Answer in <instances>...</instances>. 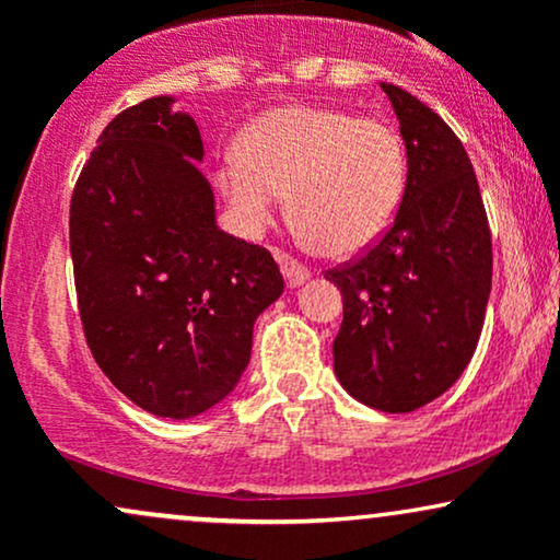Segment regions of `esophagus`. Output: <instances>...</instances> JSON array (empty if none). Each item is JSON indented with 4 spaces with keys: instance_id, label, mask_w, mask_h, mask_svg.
Masks as SVG:
<instances>
[{
    "instance_id": "1",
    "label": "esophagus",
    "mask_w": 560,
    "mask_h": 560,
    "mask_svg": "<svg viewBox=\"0 0 560 560\" xmlns=\"http://www.w3.org/2000/svg\"><path fill=\"white\" fill-rule=\"evenodd\" d=\"M273 255H276V262H279V266H281V273H284V279H287L289 287H300V284H305L307 279H311V271H307V268L302 266V262L294 260L292 255L279 253V249H276Z\"/></svg>"
}]
</instances>
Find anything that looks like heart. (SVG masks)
Listing matches in <instances>:
<instances>
[{
    "instance_id": "b5f03b06",
    "label": "heart",
    "mask_w": 560,
    "mask_h": 560,
    "mask_svg": "<svg viewBox=\"0 0 560 560\" xmlns=\"http://www.w3.org/2000/svg\"><path fill=\"white\" fill-rule=\"evenodd\" d=\"M218 189L247 234H260L289 195L302 236L350 258L387 234L402 205L408 155L387 120L337 107L287 105L258 115L223 158Z\"/></svg>"
}]
</instances>
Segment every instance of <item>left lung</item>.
<instances>
[{
    "label": "left lung",
    "instance_id": "8db88e82",
    "mask_svg": "<svg viewBox=\"0 0 560 560\" xmlns=\"http://www.w3.org/2000/svg\"><path fill=\"white\" fill-rule=\"evenodd\" d=\"M400 120L408 182L395 223L326 279L342 292L334 374L355 400L410 413L447 392L477 350L492 289V236L477 173L453 128L382 83Z\"/></svg>",
    "mask_w": 560,
    "mask_h": 560
}]
</instances>
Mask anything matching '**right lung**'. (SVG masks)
Here are the masks:
<instances>
[{
    "instance_id": "right-lung-1",
    "label": "right lung",
    "mask_w": 560,
    "mask_h": 560,
    "mask_svg": "<svg viewBox=\"0 0 560 560\" xmlns=\"http://www.w3.org/2000/svg\"><path fill=\"white\" fill-rule=\"evenodd\" d=\"M173 102L152 96L102 131L70 199V258L96 365L182 421L234 392L284 279L268 249L218 229L202 137Z\"/></svg>"
}]
</instances>
